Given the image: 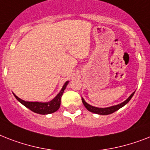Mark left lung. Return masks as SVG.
Instances as JSON below:
<instances>
[{
  "label": "left lung",
  "mask_w": 150,
  "mask_h": 150,
  "mask_svg": "<svg viewBox=\"0 0 150 150\" xmlns=\"http://www.w3.org/2000/svg\"><path fill=\"white\" fill-rule=\"evenodd\" d=\"M135 92L132 93L131 96L129 97V98L126 99V101H124L123 103H120L119 105H113V106L110 107H107V108H97V107L92 106L91 105L88 104L86 101L84 100L83 98H81V100H82V103H83V105H85L86 109L89 112H92L93 113H96V114H98V115H109V114H112V113L115 112V111L119 110V109H121L122 107H123L125 105L127 104L129 100L132 98V97L133 96Z\"/></svg>",
  "instance_id": "8db88e82"
}]
</instances>
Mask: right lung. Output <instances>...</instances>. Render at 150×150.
<instances>
[{"instance_id":"right-lung-1","label":"right lung","mask_w":150,"mask_h":150,"mask_svg":"<svg viewBox=\"0 0 150 150\" xmlns=\"http://www.w3.org/2000/svg\"><path fill=\"white\" fill-rule=\"evenodd\" d=\"M69 81H66L64 85L63 86L62 88L60 91V92L58 93L57 96H55V98H54L52 101H50L48 103H39V102H26L22 99H21L20 98H18V96H15V98H17V100L18 102H20L22 105H24V106L27 107L28 109L31 110L32 112L38 114H41V115H47V114H51L58 110L60 108L61 105V98L62 96L63 95L64 90L65 89L67 85L69 84Z\"/></svg>"}]
</instances>
